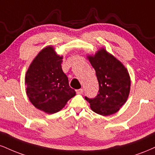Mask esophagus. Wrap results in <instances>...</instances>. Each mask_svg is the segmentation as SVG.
<instances>
[{
  "label": "esophagus",
  "instance_id": "esophagus-1",
  "mask_svg": "<svg viewBox=\"0 0 155 155\" xmlns=\"http://www.w3.org/2000/svg\"><path fill=\"white\" fill-rule=\"evenodd\" d=\"M83 92L84 91L82 89H77V90H76V93H77V94H82Z\"/></svg>",
  "mask_w": 155,
  "mask_h": 155
}]
</instances>
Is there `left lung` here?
Masks as SVG:
<instances>
[{
	"label": "left lung",
	"instance_id": "1",
	"mask_svg": "<svg viewBox=\"0 0 155 155\" xmlns=\"http://www.w3.org/2000/svg\"><path fill=\"white\" fill-rule=\"evenodd\" d=\"M87 58L96 72L99 83L98 94L94 98L85 97L94 113L110 115L118 112L129 95L131 79L120 61L106 51L98 50Z\"/></svg>",
	"mask_w": 155,
	"mask_h": 155
}]
</instances>
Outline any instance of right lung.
Instances as JSON below:
<instances>
[{"instance_id": "obj_1", "label": "right lung", "mask_w": 155, "mask_h": 155, "mask_svg": "<svg viewBox=\"0 0 155 155\" xmlns=\"http://www.w3.org/2000/svg\"><path fill=\"white\" fill-rule=\"evenodd\" d=\"M62 59L52 46H48L37 54L26 73L28 97L35 107L48 114L61 110L76 95L62 70Z\"/></svg>"}]
</instances>
